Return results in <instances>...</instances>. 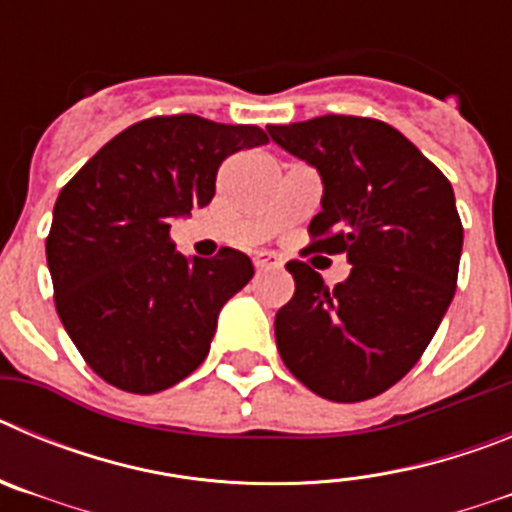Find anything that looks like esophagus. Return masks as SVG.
<instances>
[{
  "label": "esophagus",
  "instance_id": "esophagus-1",
  "mask_svg": "<svg viewBox=\"0 0 512 512\" xmlns=\"http://www.w3.org/2000/svg\"><path fill=\"white\" fill-rule=\"evenodd\" d=\"M253 264H256V269L259 271H269V269H279V266H282V259H279L277 253L261 251L253 256Z\"/></svg>",
  "mask_w": 512,
  "mask_h": 512
}]
</instances>
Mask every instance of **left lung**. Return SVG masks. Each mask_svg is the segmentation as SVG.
<instances>
[{"instance_id":"left-lung-1","label":"left lung","mask_w":512,"mask_h":512,"mask_svg":"<svg viewBox=\"0 0 512 512\" xmlns=\"http://www.w3.org/2000/svg\"><path fill=\"white\" fill-rule=\"evenodd\" d=\"M266 133L320 174L310 248L351 264L346 282L328 287L289 261L295 295L274 320L282 361L325 400L382 395L418 364L454 300L464 243L454 189L400 130L372 117L325 115Z\"/></svg>"}]
</instances>
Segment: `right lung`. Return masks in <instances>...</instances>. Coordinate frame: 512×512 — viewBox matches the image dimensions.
<instances>
[{"label":"right lung","instance_id":"add662e5","mask_svg":"<svg viewBox=\"0 0 512 512\" xmlns=\"http://www.w3.org/2000/svg\"><path fill=\"white\" fill-rule=\"evenodd\" d=\"M266 140L256 125L151 117L115 135L61 189L45 241L56 310L107 384L153 395L205 361L217 315L251 282L253 264L235 248L187 259L169 230L210 205L230 153Z\"/></svg>","mask_w":512,"mask_h":512}]
</instances>
